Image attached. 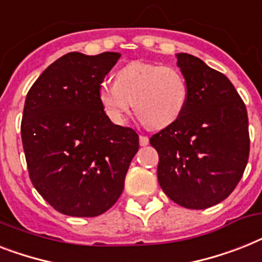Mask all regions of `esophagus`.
<instances>
[{
	"instance_id": "esophagus-1",
	"label": "esophagus",
	"mask_w": 262,
	"mask_h": 262,
	"mask_svg": "<svg viewBox=\"0 0 262 262\" xmlns=\"http://www.w3.org/2000/svg\"><path fill=\"white\" fill-rule=\"evenodd\" d=\"M149 144V138L146 137V136H140V145L145 146Z\"/></svg>"
}]
</instances>
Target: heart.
<instances>
[{
  "mask_svg": "<svg viewBox=\"0 0 262 262\" xmlns=\"http://www.w3.org/2000/svg\"><path fill=\"white\" fill-rule=\"evenodd\" d=\"M188 98L186 79L176 69L133 61L114 74V84L103 83L98 99L114 124L126 122L135 103L142 124L164 129L179 120Z\"/></svg>",
  "mask_w": 262,
  "mask_h": 262,
  "instance_id": "obj_1",
  "label": "heart"
}]
</instances>
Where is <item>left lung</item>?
Returning a JSON list of instances; mask_svg holds the SVG:
<instances>
[{"mask_svg": "<svg viewBox=\"0 0 262 262\" xmlns=\"http://www.w3.org/2000/svg\"><path fill=\"white\" fill-rule=\"evenodd\" d=\"M188 98L179 120L152 136L157 179L171 201L203 210L225 201L249 159L246 106L226 76L199 57L176 54Z\"/></svg>", "mask_w": 262, "mask_h": 262, "instance_id": "left-lung-1", "label": "left lung"}]
</instances>
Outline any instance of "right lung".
Returning a JSON list of instances; mask_svg holds the SVG:
<instances>
[{"instance_id":"obj_1","label":"right lung","mask_w":262,"mask_h":262,"mask_svg":"<svg viewBox=\"0 0 262 262\" xmlns=\"http://www.w3.org/2000/svg\"><path fill=\"white\" fill-rule=\"evenodd\" d=\"M121 54L70 52L48 66L25 99L21 138L33 187L55 210L97 216L124 190L138 135L114 125L98 91Z\"/></svg>"}]
</instances>
